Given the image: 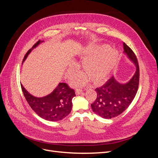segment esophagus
Here are the masks:
<instances>
[{"instance_id":"1","label":"esophagus","mask_w":158,"mask_h":158,"mask_svg":"<svg viewBox=\"0 0 158 158\" xmlns=\"http://www.w3.org/2000/svg\"><path fill=\"white\" fill-rule=\"evenodd\" d=\"M83 90L82 89H76V95H80L81 94H82Z\"/></svg>"}]
</instances>
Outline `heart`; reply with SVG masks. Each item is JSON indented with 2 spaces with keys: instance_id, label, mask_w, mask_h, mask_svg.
Listing matches in <instances>:
<instances>
[{
  "instance_id": "1",
  "label": "heart",
  "mask_w": 158,
  "mask_h": 158,
  "mask_svg": "<svg viewBox=\"0 0 158 158\" xmlns=\"http://www.w3.org/2000/svg\"><path fill=\"white\" fill-rule=\"evenodd\" d=\"M85 59L82 61V69L88 79L95 84L101 83L111 73L115 67L118 60V52L114 49H108L107 45L96 49L85 50L81 53ZM76 65L71 63L69 65L68 73L73 74ZM86 80L84 76H78L73 81L75 85H82Z\"/></svg>"
}]
</instances>
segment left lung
Returning <instances> with one entry per match:
<instances>
[{"mask_svg": "<svg viewBox=\"0 0 158 158\" xmlns=\"http://www.w3.org/2000/svg\"><path fill=\"white\" fill-rule=\"evenodd\" d=\"M124 52L135 63L136 71L126 84L118 83L111 77L102 86L95 89L97 98L91 104L92 111L104 118H111L121 114L130 106L137 93L139 85L140 70L135 52L123 43Z\"/></svg>", "mask_w": 158, "mask_h": 158, "instance_id": "1", "label": "left lung"}]
</instances>
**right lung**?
Listing matches in <instances>:
<instances>
[{
  "instance_id": "obj_1",
  "label": "right lung",
  "mask_w": 158,
  "mask_h": 158,
  "mask_svg": "<svg viewBox=\"0 0 158 158\" xmlns=\"http://www.w3.org/2000/svg\"><path fill=\"white\" fill-rule=\"evenodd\" d=\"M41 42L43 41L39 40L33 45L32 48L26 52L23 62L26 60L31 50ZM21 88L23 95L31 108L40 117L47 121L62 120L69 115L73 107L72 99L76 96V94L74 90L70 88L66 83H59L53 92L43 98L33 96L23 88L22 84Z\"/></svg>"
}]
</instances>
